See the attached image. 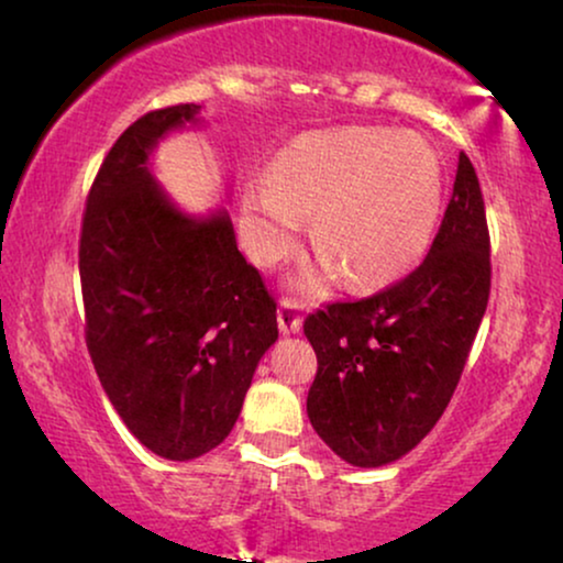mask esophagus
Returning <instances> with one entry per match:
<instances>
[{
  "label": "esophagus",
  "mask_w": 563,
  "mask_h": 563,
  "mask_svg": "<svg viewBox=\"0 0 563 563\" xmlns=\"http://www.w3.org/2000/svg\"><path fill=\"white\" fill-rule=\"evenodd\" d=\"M276 318H279L282 333H299V331H302V310H299L297 299L284 297L279 302V312H276Z\"/></svg>",
  "instance_id": "obj_1"
}]
</instances>
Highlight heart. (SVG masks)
<instances>
[{
    "label": "heart",
    "mask_w": 563,
    "mask_h": 563,
    "mask_svg": "<svg viewBox=\"0 0 563 563\" xmlns=\"http://www.w3.org/2000/svg\"><path fill=\"white\" fill-rule=\"evenodd\" d=\"M268 183L245 196V224L264 264L284 258L312 218V247L349 287L404 276L432 243L442 214V167L421 139L388 129L318 131L284 147Z\"/></svg>",
    "instance_id": "1"
}]
</instances>
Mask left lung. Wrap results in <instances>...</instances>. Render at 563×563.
Here are the masks:
<instances>
[{"label": "left lung", "instance_id": "8db88e82", "mask_svg": "<svg viewBox=\"0 0 563 563\" xmlns=\"http://www.w3.org/2000/svg\"><path fill=\"white\" fill-rule=\"evenodd\" d=\"M492 291V238L476 167L460 152L455 188L427 258L375 295L305 318L318 356L308 416L360 468L416 448L448 408Z\"/></svg>", "mask_w": 563, "mask_h": 563}]
</instances>
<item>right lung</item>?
Returning a JSON list of instances; mask_svg holds the SVG:
<instances>
[{
  "label": "right lung",
  "instance_id": "add662e5",
  "mask_svg": "<svg viewBox=\"0 0 563 563\" xmlns=\"http://www.w3.org/2000/svg\"><path fill=\"white\" fill-rule=\"evenodd\" d=\"M196 113L157 108L115 139L79 232L87 352L129 432L167 460L199 457L232 432L279 339L276 299L238 251L228 211L180 214L147 170L157 139Z\"/></svg>",
  "mask_w": 563,
  "mask_h": 563
}]
</instances>
